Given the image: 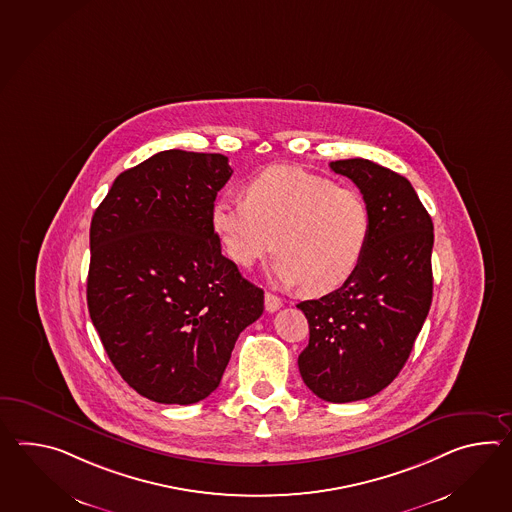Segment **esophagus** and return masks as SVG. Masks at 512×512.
I'll return each instance as SVG.
<instances>
[{
    "label": "esophagus",
    "instance_id": "34e87169",
    "mask_svg": "<svg viewBox=\"0 0 512 512\" xmlns=\"http://www.w3.org/2000/svg\"><path fill=\"white\" fill-rule=\"evenodd\" d=\"M264 307L268 312H277L279 308L283 307V301H281V297L273 296L270 292H266L264 294Z\"/></svg>",
    "mask_w": 512,
    "mask_h": 512
}]
</instances>
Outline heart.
<instances>
[{
    "label": "heart",
    "mask_w": 512,
    "mask_h": 512,
    "mask_svg": "<svg viewBox=\"0 0 512 512\" xmlns=\"http://www.w3.org/2000/svg\"><path fill=\"white\" fill-rule=\"evenodd\" d=\"M213 228L240 268L279 253L272 279L327 296L349 283L364 261L373 215L364 194L296 167H272L251 178L244 200L220 196Z\"/></svg>",
    "instance_id": "heart-1"
}]
</instances>
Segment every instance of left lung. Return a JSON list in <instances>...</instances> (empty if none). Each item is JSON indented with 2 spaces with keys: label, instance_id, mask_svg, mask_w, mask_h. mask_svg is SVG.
<instances>
[{
  "label": "left lung",
  "instance_id": "obj_1",
  "mask_svg": "<svg viewBox=\"0 0 512 512\" xmlns=\"http://www.w3.org/2000/svg\"><path fill=\"white\" fill-rule=\"evenodd\" d=\"M330 169L364 194L373 233L349 283L297 305L310 327L297 365L314 395L341 404L380 393L406 364L432 305L433 222L397 172L362 158Z\"/></svg>",
  "mask_w": 512,
  "mask_h": 512
}]
</instances>
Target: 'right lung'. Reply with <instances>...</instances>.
Here are the masks:
<instances>
[{"mask_svg": "<svg viewBox=\"0 0 512 512\" xmlns=\"http://www.w3.org/2000/svg\"><path fill=\"white\" fill-rule=\"evenodd\" d=\"M231 174L222 154L163 150L121 172L91 218V321L126 384L159 404L209 397L264 310L211 220Z\"/></svg>", "mask_w": 512, "mask_h": 512, "instance_id": "obj_1", "label": "right lung"}]
</instances>
